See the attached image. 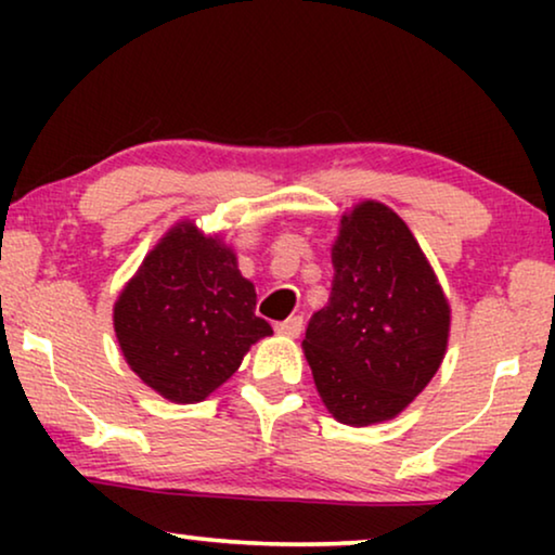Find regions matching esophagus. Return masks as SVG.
Here are the masks:
<instances>
[{"label":"esophagus","instance_id":"34e87169","mask_svg":"<svg viewBox=\"0 0 555 555\" xmlns=\"http://www.w3.org/2000/svg\"><path fill=\"white\" fill-rule=\"evenodd\" d=\"M275 331L280 333V336H291V338H298L300 331H302V318L300 315H293L287 318V321L278 323Z\"/></svg>","mask_w":555,"mask_h":555}]
</instances>
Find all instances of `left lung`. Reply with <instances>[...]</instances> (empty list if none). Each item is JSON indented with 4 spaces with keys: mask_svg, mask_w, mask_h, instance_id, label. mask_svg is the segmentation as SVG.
I'll return each mask as SVG.
<instances>
[{
    "mask_svg": "<svg viewBox=\"0 0 555 555\" xmlns=\"http://www.w3.org/2000/svg\"><path fill=\"white\" fill-rule=\"evenodd\" d=\"M331 257V298L302 340L318 393L351 427L393 420L444 359L450 302L404 219L382 202L344 215Z\"/></svg>",
    "mask_w": 555,
    "mask_h": 555,
    "instance_id": "obj_1",
    "label": "left lung"
}]
</instances>
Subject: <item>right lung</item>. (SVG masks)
Here are the masks:
<instances>
[{"mask_svg": "<svg viewBox=\"0 0 555 555\" xmlns=\"http://www.w3.org/2000/svg\"><path fill=\"white\" fill-rule=\"evenodd\" d=\"M255 285L219 237L181 222L146 255L113 308L116 338L143 384L177 404L207 399L270 336Z\"/></svg>", "mask_w": 555, "mask_h": 555, "instance_id": "1", "label": "right lung"}]
</instances>
